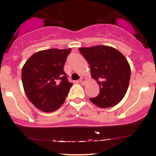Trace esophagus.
I'll use <instances>...</instances> for the list:
<instances>
[{"instance_id":"esophagus-1","label":"esophagus","mask_w":156,"mask_h":156,"mask_svg":"<svg viewBox=\"0 0 156 156\" xmlns=\"http://www.w3.org/2000/svg\"><path fill=\"white\" fill-rule=\"evenodd\" d=\"M79 82L81 84H83L86 82V79L84 78H80V80H79Z\"/></svg>"}]
</instances>
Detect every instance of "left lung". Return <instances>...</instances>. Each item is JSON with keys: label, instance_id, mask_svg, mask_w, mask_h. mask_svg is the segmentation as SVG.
Instances as JSON below:
<instances>
[{"label": "left lung", "instance_id": "1", "mask_svg": "<svg viewBox=\"0 0 156 156\" xmlns=\"http://www.w3.org/2000/svg\"><path fill=\"white\" fill-rule=\"evenodd\" d=\"M88 62L92 77L98 82L100 93L90 98L100 108L113 107L123 99L129 85L130 67L125 57L115 48L106 45L79 48Z\"/></svg>", "mask_w": 156, "mask_h": 156}]
</instances>
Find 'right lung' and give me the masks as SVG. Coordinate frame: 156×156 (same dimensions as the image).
I'll use <instances>...</instances> for the list:
<instances>
[{
	"mask_svg": "<svg viewBox=\"0 0 156 156\" xmlns=\"http://www.w3.org/2000/svg\"><path fill=\"white\" fill-rule=\"evenodd\" d=\"M69 49L44 50L26 61L22 82L28 100L39 110L52 112L64 103L73 83L67 80L64 66Z\"/></svg>",
	"mask_w": 156,
	"mask_h": 156,
	"instance_id": "1",
	"label": "right lung"
}]
</instances>
